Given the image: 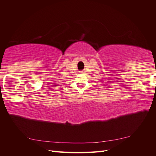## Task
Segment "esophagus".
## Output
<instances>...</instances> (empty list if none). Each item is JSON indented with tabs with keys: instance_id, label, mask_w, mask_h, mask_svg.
<instances>
[{
	"instance_id": "1",
	"label": "esophagus",
	"mask_w": 156,
	"mask_h": 156,
	"mask_svg": "<svg viewBox=\"0 0 156 156\" xmlns=\"http://www.w3.org/2000/svg\"><path fill=\"white\" fill-rule=\"evenodd\" d=\"M81 73H82V72H81Z\"/></svg>"
}]
</instances>
